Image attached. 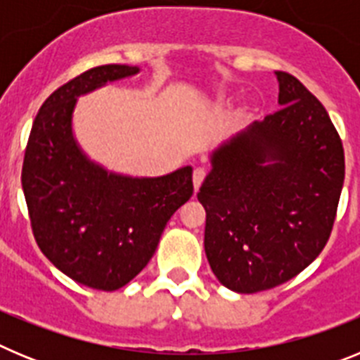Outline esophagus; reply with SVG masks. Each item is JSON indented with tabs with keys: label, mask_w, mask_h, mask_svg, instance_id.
<instances>
[{
	"label": "esophagus",
	"mask_w": 360,
	"mask_h": 360,
	"mask_svg": "<svg viewBox=\"0 0 360 360\" xmlns=\"http://www.w3.org/2000/svg\"><path fill=\"white\" fill-rule=\"evenodd\" d=\"M205 169L203 167H196L195 171H193V186H195V191L200 189V186L203 184V180H205Z\"/></svg>",
	"instance_id": "34e87169"
}]
</instances>
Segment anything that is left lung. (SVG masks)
<instances>
[{"instance_id": "8db88e82", "label": "left lung", "mask_w": 360, "mask_h": 360, "mask_svg": "<svg viewBox=\"0 0 360 360\" xmlns=\"http://www.w3.org/2000/svg\"><path fill=\"white\" fill-rule=\"evenodd\" d=\"M276 75L281 108L212 153L198 193L209 265L240 294L283 285L319 256L345 184V149L324 106L294 75Z\"/></svg>"}]
</instances>
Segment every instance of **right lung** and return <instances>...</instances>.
Instances as JSON below:
<instances>
[{"label": "right lung", "instance_id": "1", "mask_svg": "<svg viewBox=\"0 0 360 360\" xmlns=\"http://www.w3.org/2000/svg\"><path fill=\"white\" fill-rule=\"evenodd\" d=\"M136 72L95 66L59 86L37 111L21 171L41 252L73 281L104 292L128 285L148 265L169 218L193 196L189 165L160 178L108 174L73 141L79 95Z\"/></svg>", "mask_w": 360, "mask_h": 360}]
</instances>
